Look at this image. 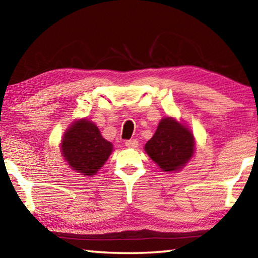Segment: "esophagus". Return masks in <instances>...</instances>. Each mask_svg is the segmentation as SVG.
<instances>
[{
	"label": "esophagus",
	"instance_id": "obj_1",
	"mask_svg": "<svg viewBox=\"0 0 258 258\" xmlns=\"http://www.w3.org/2000/svg\"><path fill=\"white\" fill-rule=\"evenodd\" d=\"M125 146L130 148V149H135V148H138L139 142L137 140H128V141L125 142Z\"/></svg>",
	"mask_w": 258,
	"mask_h": 258
}]
</instances>
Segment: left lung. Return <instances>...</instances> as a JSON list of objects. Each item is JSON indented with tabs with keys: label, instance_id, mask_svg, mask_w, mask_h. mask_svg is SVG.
<instances>
[{
	"label": "left lung",
	"instance_id": "1",
	"mask_svg": "<svg viewBox=\"0 0 258 258\" xmlns=\"http://www.w3.org/2000/svg\"><path fill=\"white\" fill-rule=\"evenodd\" d=\"M145 151L164 172H180L196 151V140L185 123L174 117L161 118Z\"/></svg>",
	"mask_w": 258,
	"mask_h": 258
}]
</instances>
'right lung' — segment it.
Instances as JSON below:
<instances>
[{"instance_id": "1", "label": "right lung", "mask_w": 258, "mask_h": 258, "mask_svg": "<svg viewBox=\"0 0 258 258\" xmlns=\"http://www.w3.org/2000/svg\"><path fill=\"white\" fill-rule=\"evenodd\" d=\"M112 143L98 126L86 118L74 120L61 139L60 151L69 167L84 176H93L112 152Z\"/></svg>"}]
</instances>
